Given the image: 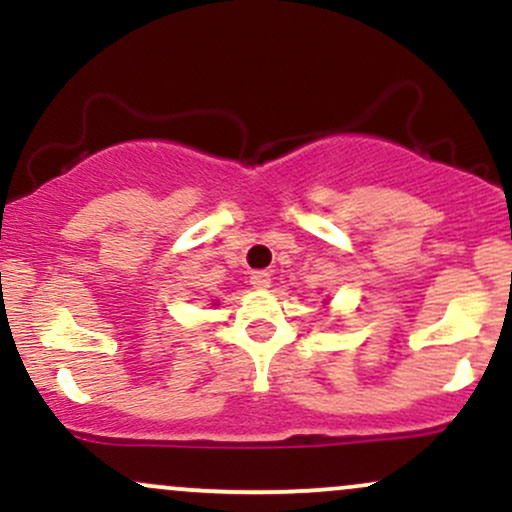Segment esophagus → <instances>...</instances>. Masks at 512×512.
<instances>
[{
  "instance_id": "34e87169",
  "label": "esophagus",
  "mask_w": 512,
  "mask_h": 512,
  "mask_svg": "<svg viewBox=\"0 0 512 512\" xmlns=\"http://www.w3.org/2000/svg\"><path fill=\"white\" fill-rule=\"evenodd\" d=\"M250 284L255 286L257 291H267L269 284H272V274L264 272V269H260V272H252L250 274Z\"/></svg>"
}]
</instances>
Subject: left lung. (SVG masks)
Segmentation results:
<instances>
[{
	"label": "left lung",
	"instance_id": "left-lung-1",
	"mask_svg": "<svg viewBox=\"0 0 512 512\" xmlns=\"http://www.w3.org/2000/svg\"><path fill=\"white\" fill-rule=\"evenodd\" d=\"M325 305H327V303H325Z\"/></svg>",
	"mask_w": 512,
	"mask_h": 512
}]
</instances>
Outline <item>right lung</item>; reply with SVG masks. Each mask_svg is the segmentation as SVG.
Returning <instances> with one entry per match:
<instances>
[{
	"instance_id": "right-lung-1",
	"label": "right lung",
	"mask_w": 512,
	"mask_h": 512,
	"mask_svg": "<svg viewBox=\"0 0 512 512\" xmlns=\"http://www.w3.org/2000/svg\"><path fill=\"white\" fill-rule=\"evenodd\" d=\"M214 305H216V303H214Z\"/></svg>"
}]
</instances>
